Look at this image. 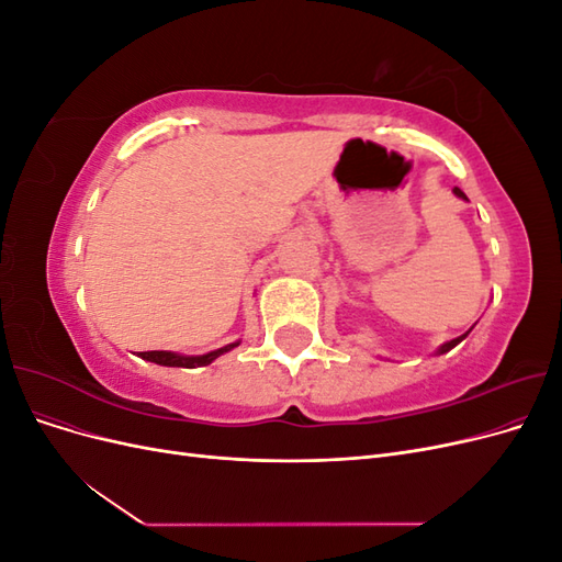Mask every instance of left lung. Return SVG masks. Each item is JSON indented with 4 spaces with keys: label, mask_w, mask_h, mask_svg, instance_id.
I'll return each instance as SVG.
<instances>
[{
    "label": "left lung",
    "mask_w": 562,
    "mask_h": 562,
    "mask_svg": "<svg viewBox=\"0 0 562 562\" xmlns=\"http://www.w3.org/2000/svg\"><path fill=\"white\" fill-rule=\"evenodd\" d=\"M452 192H454V196H459V199H464V201H469V199H467V194H464L462 190H459V187H454V190H452ZM471 330H473V328H469V330H467L464 335H459V337L450 339V342H446V345H440V347L436 349V356H440V353H448L450 349H454V347H457L459 342H462V339H464V337H467V335H469Z\"/></svg>",
    "instance_id": "left-lung-1"
}]
</instances>
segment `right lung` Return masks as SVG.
Here are the masks:
<instances>
[{
  "label": "right lung",
  "mask_w": 562,
  "mask_h": 562,
  "mask_svg": "<svg viewBox=\"0 0 562 562\" xmlns=\"http://www.w3.org/2000/svg\"><path fill=\"white\" fill-rule=\"evenodd\" d=\"M239 345H241V339H236V342H232V345H225V347L213 349L209 353H199V356H184L178 351H140V356L149 363L166 366V368H201V366L213 363L217 356H223Z\"/></svg>",
  "instance_id": "add662e5"
}]
</instances>
